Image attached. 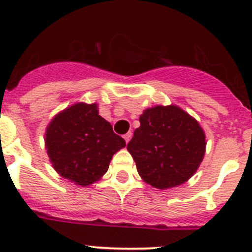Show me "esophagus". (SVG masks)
I'll list each match as a JSON object with an SVG mask.
<instances>
[{"label":"esophagus","mask_w":252,"mask_h":252,"mask_svg":"<svg viewBox=\"0 0 252 252\" xmlns=\"http://www.w3.org/2000/svg\"><path fill=\"white\" fill-rule=\"evenodd\" d=\"M123 138H124V140H126V143L128 144L129 140H130V139H131V133H130V131H129V133H126V134H124Z\"/></svg>","instance_id":"obj_1"}]
</instances>
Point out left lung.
Masks as SVG:
<instances>
[{"instance_id":"obj_1","label":"left lung","mask_w":252,"mask_h":252,"mask_svg":"<svg viewBox=\"0 0 252 252\" xmlns=\"http://www.w3.org/2000/svg\"><path fill=\"white\" fill-rule=\"evenodd\" d=\"M126 149L144 182L158 189L177 187L198 170L206 134L198 122L175 104L146 108Z\"/></svg>"}]
</instances>
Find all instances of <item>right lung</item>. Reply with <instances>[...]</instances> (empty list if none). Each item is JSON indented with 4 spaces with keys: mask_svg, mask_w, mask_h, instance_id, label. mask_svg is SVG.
Wrapping results in <instances>:
<instances>
[{
    "mask_svg": "<svg viewBox=\"0 0 252 252\" xmlns=\"http://www.w3.org/2000/svg\"><path fill=\"white\" fill-rule=\"evenodd\" d=\"M44 140L54 170L82 187L101 180L114 154L126 146L98 114V104L85 102L59 112L46 126Z\"/></svg>",
    "mask_w": 252,
    "mask_h": 252,
    "instance_id": "right-lung-1",
    "label": "right lung"
}]
</instances>
